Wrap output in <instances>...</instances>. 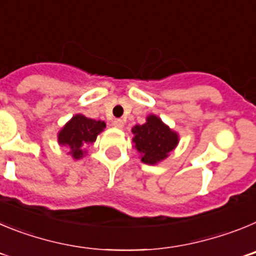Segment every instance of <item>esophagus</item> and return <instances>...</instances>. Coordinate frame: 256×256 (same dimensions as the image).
Returning a JSON list of instances; mask_svg holds the SVG:
<instances>
[{
	"mask_svg": "<svg viewBox=\"0 0 256 256\" xmlns=\"http://www.w3.org/2000/svg\"><path fill=\"white\" fill-rule=\"evenodd\" d=\"M112 126H114L115 128H123L124 120L123 119H115V120L112 122Z\"/></svg>",
	"mask_w": 256,
	"mask_h": 256,
	"instance_id": "esophagus-1",
	"label": "esophagus"
}]
</instances>
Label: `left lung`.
<instances>
[{"mask_svg":"<svg viewBox=\"0 0 256 256\" xmlns=\"http://www.w3.org/2000/svg\"><path fill=\"white\" fill-rule=\"evenodd\" d=\"M132 133L136 148L142 154L141 160L146 164L164 160L178 144L177 133L169 130L155 115H150L142 126H133Z\"/></svg>","mask_w":256,"mask_h":256,"instance_id":"obj_1","label":"left lung"}]
</instances>
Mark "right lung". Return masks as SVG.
<instances>
[{"instance_id":"right-lung-1","label":"right lung","mask_w":256,"mask_h":256,"mask_svg":"<svg viewBox=\"0 0 256 256\" xmlns=\"http://www.w3.org/2000/svg\"><path fill=\"white\" fill-rule=\"evenodd\" d=\"M105 123L101 120H94L84 115L78 114L72 118V120L58 133V144H66L70 148V152L73 158L79 159L83 156V150L86 144H94L97 134L102 132Z\"/></svg>"}]
</instances>
